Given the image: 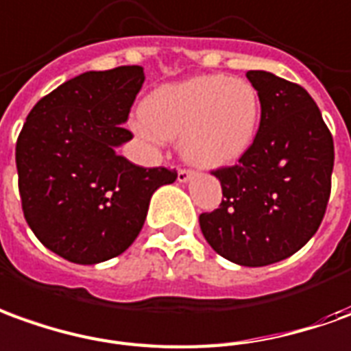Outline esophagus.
I'll return each mask as SVG.
<instances>
[{
  "instance_id": "esophagus-1",
  "label": "esophagus",
  "mask_w": 351,
  "mask_h": 351,
  "mask_svg": "<svg viewBox=\"0 0 351 351\" xmlns=\"http://www.w3.org/2000/svg\"><path fill=\"white\" fill-rule=\"evenodd\" d=\"M191 178H193V171H191V170H185V168H181V170L178 171V181H180V183H187Z\"/></svg>"
}]
</instances>
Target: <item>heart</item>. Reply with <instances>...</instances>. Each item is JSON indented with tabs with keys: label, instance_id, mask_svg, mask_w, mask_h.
<instances>
[{
	"label": "heart",
	"instance_id": "1",
	"mask_svg": "<svg viewBox=\"0 0 351 351\" xmlns=\"http://www.w3.org/2000/svg\"><path fill=\"white\" fill-rule=\"evenodd\" d=\"M260 114V95L248 80L206 74L154 89L134 125L152 143L180 139L185 160L214 170L252 147Z\"/></svg>",
	"mask_w": 351,
	"mask_h": 351
}]
</instances>
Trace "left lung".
I'll use <instances>...</instances> for the list:
<instances>
[{
    "label": "left lung",
    "instance_id": "8db88e82",
    "mask_svg": "<svg viewBox=\"0 0 351 351\" xmlns=\"http://www.w3.org/2000/svg\"><path fill=\"white\" fill-rule=\"evenodd\" d=\"M262 105L252 147L239 164L212 171L223 199L200 214L219 256L246 267L281 262L323 221L335 166L332 135L306 89L265 70H248Z\"/></svg>",
    "mask_w": 351,
    "mask_h": 351
}]
</instances>
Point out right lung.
Instances as JSON below:
<instances>
[{"mask_svg":"<svg viewBox=\"0 0 351 351\" xmlns=\"http://www.w3.org/2000/svg\"><path fill=\"white\" fill-rule=\"evenodd\" d=\"M141 66L84 72L30 110L16 139V171L26 223L45 248L93 265L128 250L154 191L178 171L143 168L116 149L143 86Z\"/></svg>","mask_w":351,"mask_h":351,"instance_id":"right-lung-1","label":"right lung"}]
</instances>
